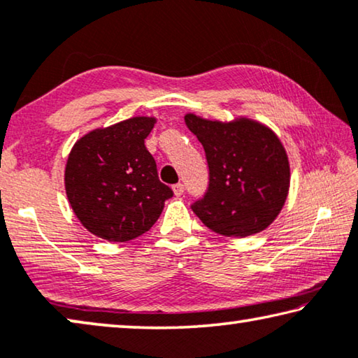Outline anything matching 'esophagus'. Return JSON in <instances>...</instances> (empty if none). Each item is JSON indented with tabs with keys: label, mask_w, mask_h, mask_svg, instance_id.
Segmentation results:
<instances>
[{
	"label": "esophagus",
	"mask_w": 358,
	"mask_h": 358,
	"mask_svg": "<svg viewBox=\"0 0 358 358\" xmlns=\"http://www.w3.org/2000/svg\"><path fill=\"white\" fill-rule=\"evenodd\" d=\"M172 189H173L175 196H181V194H183V191H185V186L181 183H177V185L172 186Z\"/></svg>",
	"instance_id": "1"
}]
</instances>
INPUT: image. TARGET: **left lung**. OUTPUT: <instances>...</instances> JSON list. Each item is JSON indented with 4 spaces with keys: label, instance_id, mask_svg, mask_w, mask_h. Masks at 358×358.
<instances>
[{
    "label": "left lung",
    "instance_id": "obj_1",
    "mask_svg": "<svg viewBox=\"0 0 358 358\" xmlns=\"http://www.w3.org/2000/svg\"><path fill=\"white\" fill-rule=\"evenodd\" d=\"M185 124L209 164V189L193 206L199 220L228 238H246L270 227L291 183L289 159L276 133L249 117L222 122L189 112Z\"/></svg>",
    "mask_w": 358,
    "mask_h": 358
}]
</instances>
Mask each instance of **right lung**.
<instances>
[{
	"instance_id": "obj_1",
	"label": "right lung",
	"mask_w": 358,
	"mask_h": 358,
	"mask_svg": "<svg viewBox=\"0 0 358 358\" xmlns=\"http://www.w3.org/2000/svg\"><path fill=\"white\" fill-rule=\"evenodd\" d=\"M156 117L136 115L88 131L71 149L64 172L73 213L101 239L125 243L146 233L173 193L159 181L145 146Z\"/></svg>"
}]
</instances>
